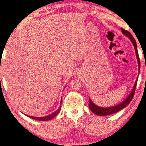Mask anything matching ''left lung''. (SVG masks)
Listing matches in <instances>:
<instances>
[{"label": "left lung", "mask_w": 146, "mask_h": 146, "mask_svg": "<svg viewBox=\"0 0 146 146\" xmlns=\"http://www.w3.org/2000/svg\"><path fill=\"white\" fill-rule=\"evenodd\" d=\"M121 31L122 32V33L123 35H125L127 36H128L129 38V39L131 40V42L133 43V46H134L135 48V54H136V56L137 58V62H138V68H139V72L140 70V60H139V55H138V52H137V44H136V42H135L134 38L133 37V36L131 35L130 33L128 32L126 30L123 29L121 28ZM137 78L135 81V83L134 84V86H133L132 90H131L130 94L129 95V96L127 97V98L126 100H125V101H123L122 103L120 104H118L115 106H113L111 108H101L98 106L95 105L94 104L90 98H89V108L90 109V110L92 111L93 113H94L95 114L98 115H110L111 113H115L117 111H118L119 110H121V109H123V108H125L126 106L130 102L131 100H132L133 96H134L135 94V88H136V85H137Z\"/></svg>", "instance_id": "1"}]
</instances>
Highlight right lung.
<instances>
[{
	"label": "right lung",
	"mask_w": 146,
	"mask_h": 146,
	"mask_svg": "<svg viewBox=\"0 0 146 146\" xmlns=\"http://www.w3.org/2000/svg\"><path fill=\"white\" fill-rule=\"evenodd\" d=\"M62 102V100H61ZM60 107H59V109L57 111H56L55 112H54L53 113H52V114L49 115H47V116H45V117H33V116H29L30 117H31V118L33 119H37V120H41V121H47V120H49V119H51L54 117L56 115H58V113L60 112Z\"/></svg>",
	"instance_id": "1"
}]
</instances>
